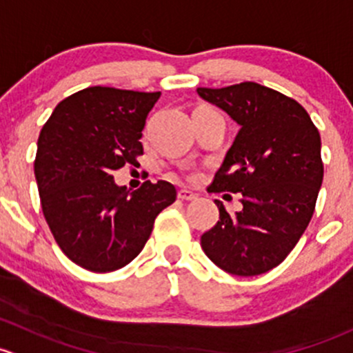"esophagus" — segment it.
<instances>
[{
    "label": "esophagus",
    "instance_id": "34e87169",
    "mask_svg": "<svg viewBox=\"0 0 353 353\" xmlns=\"http://www.w3.org/2000/svg\"><path fill=\"white\" fill-rule=\"evenodd\" d=\"M178 199H181V201H194V199H197V195L192 190H188V188H180L178 190Z\"/></svg>",
    "mask_w": 353,
    "mask_h": 353
}]
</instances>
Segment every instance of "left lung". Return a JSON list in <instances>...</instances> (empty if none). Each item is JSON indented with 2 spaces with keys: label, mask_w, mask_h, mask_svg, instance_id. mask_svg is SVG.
I'll return each mask as SVG.
<instances>
[{
  "label": "left lung",
  "mask_w": 353,
  "mask_h": 353,
  "mask_svg": "<svg viewBox=\"0 0 353 353\" xmlns=\"http://www.w3.org/2000/svg\"><path fill=\"white\" fill-rule=\"evenodd\" d=\"M239 125L209 192L241 194L243 209L201 238L203 253L219 268L253 277L277 267L306 231L323 181L321 137L292 98L258 83L197 88Z\"/></svg>",
  "instance_id": "left-lung-1"
}]
</instances>
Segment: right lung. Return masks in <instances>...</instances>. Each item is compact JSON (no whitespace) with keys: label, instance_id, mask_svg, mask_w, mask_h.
I'll use <instances>...</instances> for the list:
<instances>
[{"label":"right lung","instance_id":"add662e5","mask_svg":"<svg viewBox=\"0 0 353 353\" xmlns=\"http://www.w3.org/2000/svg\"><path fill=\"white\" fill-rule=\"evenodd\" d=\"M161 93L90 86L64 98L42 127L35 158L43 217L69 260L92 272L125 267L172 205L168 181L130 194L112 172L143 154L144 123Z\"/></svg>","mask_w":353,"mask_h":353}]
</instances>
